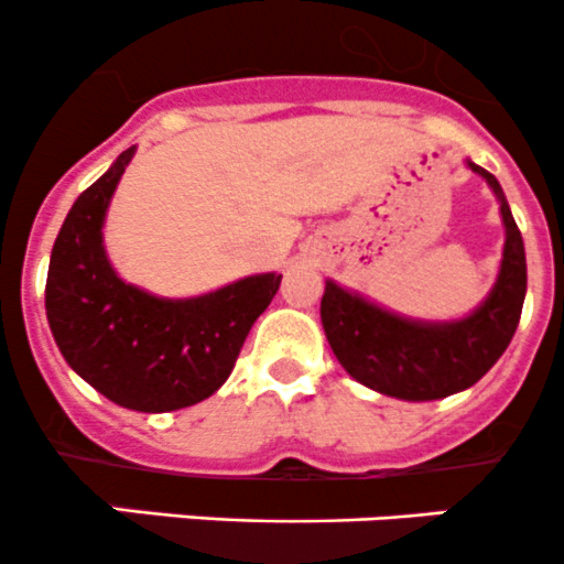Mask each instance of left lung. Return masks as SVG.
Wrapping results in <instances>:
<instances>
[{"mask_svg":"<svg viewBox=\"0 0 564 564\" xmlns=\"http://www.w3.org/2000/svg\"><path fill=\"white\" fill-rule=\"evenodd\" d=\"M466 164L494 188L505 221L499 276L477 310L460 321H411L326 280L321 321L334 356L350 378L389 398L422 403L474 387L499 361L521 321L527 295L521 230L499 181L482 166Z\"/></svg>","mask_w":564,"mask_h":564,"instance_id":"1","label":"left lung"}]
</instances>
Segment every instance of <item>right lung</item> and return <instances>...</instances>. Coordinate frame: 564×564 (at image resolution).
I'll return each instance as SVG.
<instances>
[{
	"label": "right lung",
	"mask_w": 564,
	"mask_h": 564,
	"mask_svg": "<svg viewBox=\"0 0 564 564\" xmlns=\"http://www.w3.org/2000/svg\"><path fill=\"white\" fill-rule=\"evenodd\" d=\"M137 148L79 194L52 249L46 317L70 367L111 403L144 414L186 409L230 378L282 274H254L194 299L128 284L104 249V219Z\"/></svg>",
	"instance_id": "obj_1"
}]
</instances>
